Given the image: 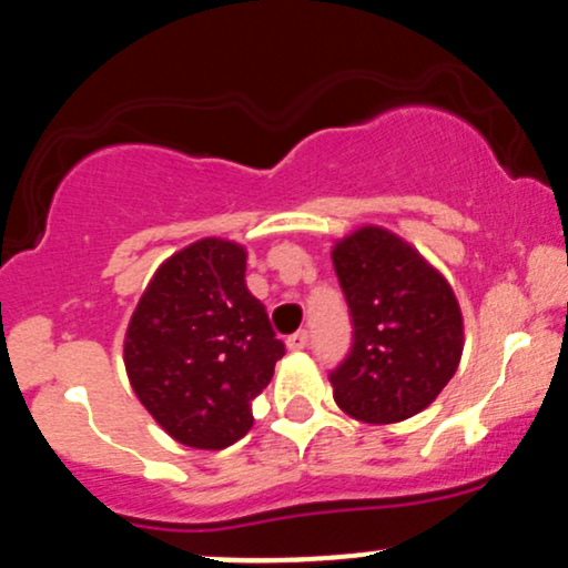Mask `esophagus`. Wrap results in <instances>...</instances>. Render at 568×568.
<instances>
[{
	"instance_id": "esophagus-1",
	"label": "esophagus",
	"mask_w": 568,
	"mask_h": 568,
	"mask_svg": "<svg viewBox=\"0 0 568 568\" xmlns=\"http://www.w3.org/2000/svg\"><path fill=\"white\" fill-rule=\"evenodd\" d=\"M308 346V331H297L295 335H290V338H286V349L290 352H301V349H306Z\"/></svg>"
}]
</instances>
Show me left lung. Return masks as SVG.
<instances>
[{
	"instance_id": "obj_1",
	"label": "left lung",
	"mask_w": 568,
	"mask_h": 568,
	"mask_svg": "<svg viewBox=\"0 0 568 568\" xmlns=\"http://www.w3.org/2000/svg\"><path fill=\"white\" fill-rule=\"evenodd\" d=\"M331 257L355 325L349 357L331 374L335 404L359 423H404L460 365L453 286L412 243L376 224L338 237Z\"/></svg>"
}]
</instances>
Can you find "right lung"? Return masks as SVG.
<instances>
[{"mask_svg":"<svg viewBox=\"0 0 568 568\" xmlns=\"http://www.w3.org/2000/svg\"><path fill=\"white\" fill-rule=\"evenodd\" d=\"M284 344L246 286V248L200 237L156 267L124 335L132 389L192 449H224L254 425L252 404Z\"/></svg>","mask_w":568,"mask_h":568,"instance_id":"1","label":"right lung"}]
</instances>
